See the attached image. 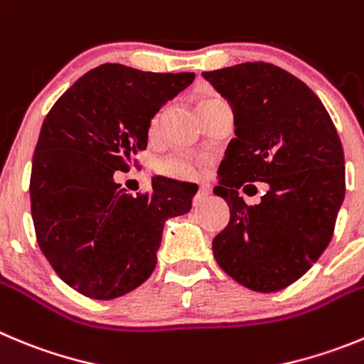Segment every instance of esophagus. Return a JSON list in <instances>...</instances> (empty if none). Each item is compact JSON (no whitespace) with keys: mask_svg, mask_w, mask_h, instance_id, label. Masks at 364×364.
<instances>
[{"mask_svg":"<svg viewBox=\"0 0 364 364\" xmlns=\"http://www.w3.org/2000/svg\"><path fill=\"white\" fill-rule=\"evenodd\" d=\"M209 193H211L209 191V188H204V186H202V188L198 189V193L195 195V205L202 204V202H204V200L209 196Z\"/></svg>","mask_w":364,"mask_h":364,"instance_id":"34e87169","label":"esophagus"}]
</instances>
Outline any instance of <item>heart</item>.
Returning a JSON list of instances; mask_svg holds the SVG:
<instances>
[{"instance_id": "b5f03b06", "label": "heart", "mask_w": 364, "mask_h": 364, "mask_svg": "<svg viewBox=\"0 0 364 364\" xmlns=\"http://www.w3.org/2000/svg\"><path fill=\"white\" fill-rule=\"evenodd\" d=\"M162 115L164 112H159L153 117L151 126H149V132L156 133L159 132L160 121H162ZM202 160L189 159V156H169V159L162 160L159 164V171L162 175L169 176V178L175 180H193L200 175V168H202Z\"/></svg>"}]
</instances>
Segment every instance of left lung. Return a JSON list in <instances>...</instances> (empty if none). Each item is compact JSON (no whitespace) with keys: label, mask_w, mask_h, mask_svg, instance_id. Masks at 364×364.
<instances>
[{"label":"left lung","mask_w":364,"mask_h":364,"mask_svg":"<svg viewBox=\"0 0 364 364\" xmlns=\"http://www.w3.org/2000/svg\"><path fill=\"white\" fill-rule=\"evenodd\" d=\"M202 75L231 105L236 128L215 188L231 220L213 240V255L240 285L282 291L334 235L345 198L341 141L318 95L278 66L242 63ZM245 181L269 186L259 205L237 195Z\"/></svg>","instance_id":"left-lung-1"}]
</instances>
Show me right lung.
Segmentation results:
<instances>
[{"instance_id":"1","label":"right lung","mask_w":364,"mask_h":364,"mask_svg":"<svg viewBox=\"0 0 364 364\" xmlns=\"http://www.w3.org/2000/svg\"><path fill=\"white\" fill-rule=\"evenodd\" d=\"M195 73H155L106 63L73 82L43 121L30 208L43 255L59 278L93 299H113L151 276L168 218L186 215L198 188L153 178L132 196L115 182L148 146L151 119Z\"/></svg>"}]
</instances>
